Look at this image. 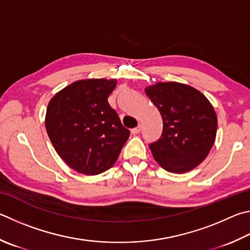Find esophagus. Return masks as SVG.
<instances>
[{"mask_svg":"<svg viewBox=\"0 0 250 250\" xmlns=\"http://www.w3.org/2000/svg\"><path fill=\"white\" fill-rule=\"evenodd\" d=\"M141 130H142V125H139L137 128H134V129L131 130V132H132L133 134H139L141 132Z\"/></svg>","mask_w":250,"mask_h":250,"instance_id":"1","label":"esophagus"}]
</instances>
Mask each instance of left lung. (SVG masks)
I'll return each instance as SVG.
<instances>
[{"label": "left lung", "instance_id": "1", "mask_svg": "<svg viewBox=\"0 0 250 250\" xmlns=\"http://www.w3.org/2000/svg\"><path fill=\"white\" fill-rule=\"evenodd\" d=\"M145 94L160 110L163 133L149 144L158 165L183 174L197 167L214 144L217 117L204 95L192 86L177 82H158Z\"/></svg>", "mask_w": 250, "mask_h": 250}]
</instances>
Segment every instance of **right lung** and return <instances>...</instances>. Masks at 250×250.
Listing matches in <instances>:
<instances>
[{
  "label": "right lung",
  "instance_id": "add662e5",
  "mask_svg": "<svg viewBox=\"0 0 250 250\" xmlns=\"http://www.w3.org/2000/svg\"><path fill=\"white\" fill-rule=\"evenodd\" d=\"M116 80H80L51 98L46 129L63 161L84 175H98L113 166L130 135L107 98Z\"/></svg>",
  "mask_w": 250,
  "mask_h": 250
}]
</instances>
